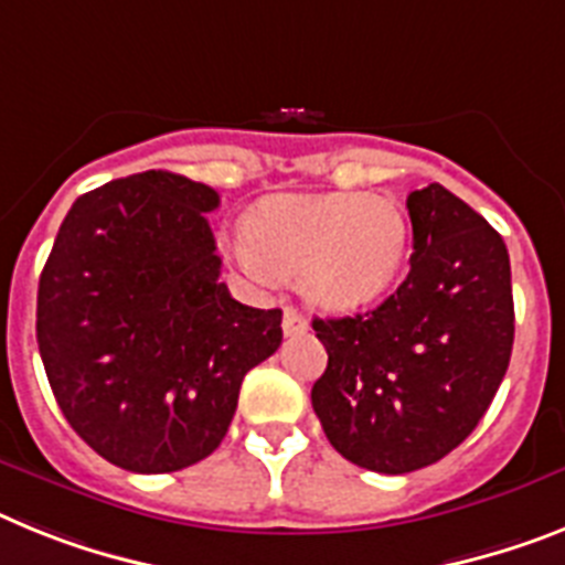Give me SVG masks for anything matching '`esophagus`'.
Returning <instances> with one entry per match:
<instances>
[{"label":"esophagus","instance_id":"obj_1","mask_svg":"<svg viewBox=\"0 0 565 565\" xmlns=\"http://www.w3.org/2000/svg\"><path fill=\"white\" fill-rule=\"evenodd\" d=\"M282 331H286L288 337L302 334V331H308V320H306V317H302L300 308L288 306L286 311H282Z\"/></svg>","mask_w":565,"mask_h":565}]
</instances>
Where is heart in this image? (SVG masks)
I'll use <instances>...</instances> for the list:
<instances>
[{"mask_svg":"<svg viewBox=\"0 0 565 565\" xmlns=\"http://www.w3.org/2000/svg\"><path fill=\"white\" fill-rule=\"evenodd\" d=\"M239 263L257 279L300 274L308 300L331 311L365 306L406 259L408 223L377 194H286L259 202L243 223Z\"/></svg>","mask_w":565,"mask_h":565,"instance_id":"heart-1","label":"heart"}]
</instances>
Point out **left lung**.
<instances>
[{
  "instance_id": "obj_1",
  "label": "left lung",
  "mask_w": 565,
  "mask_h": 565,
  "mask_svg": "<svg viewBox=\"0 0 565 565\" xmlns=\"http://www.w3.org/2000/svg\"><path fill=\"white\" fill-rule=\"evenodd\" d=\"M412 271L377 308L315 317L329 365L311 406L354 466L406 475L443 460L483 420L512 360L503 236L431 182L406 200Z\"/></svg>"
}]
</instances>
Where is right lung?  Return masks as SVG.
Segmentation results:
<instances>
[{"mask_svg": "<svg viewBox=\"0 0 565 565\" xmlns=\"http://www.w3.org/2000/svg\"><path fill=\"white\" fill-rule=\"evenodd\" d=\"M220 194L145 171L82 194L60 225L36 294V342L65 420L125 471L205 460L239 385L282 342V311L220 282L205 220Z\"/></svg>", "mask_w": 565, "mask_h": 565, "instance_id": "add662e5", "label": "right lung"}]
</instances>
